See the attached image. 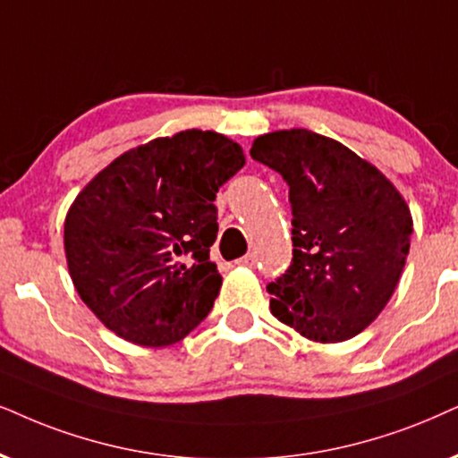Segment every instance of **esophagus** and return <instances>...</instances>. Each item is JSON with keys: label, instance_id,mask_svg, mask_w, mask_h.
Masks as SVG:
<instances>
[{"label": "esophagus", "instance_id": "esophagus-1", "mask_svg": "<svg viewBox=\"0 0 458 458\" xmlns=\"http://www.w3.org/2000/svg\"><path fill=\"white\" fill-rule=\"evenodd\" d=\"M256 262H258V258L253 256V253H247L245 258H241V259H239V264H241V266H249V268H253V266H256Z\"/></svg>", "mask_w": 458, "mask_h": 458}]
</instances>
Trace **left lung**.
<instances>
[{"mask_svg": "<svg viewBox=\"0 0 458 458\" xmlns=\"http://www.w3.org/2000/svg\"><path fill=\"white\" fill-rule=\"evenodd\" d=\"M251 158L285 179L293 216L292 264L266 285L272 315L317 343L363 332L406 264V200L376 166L306 129L258 137Z\"/></svg>", "mask_w": 458, "mask_h": 458, "instance_id": "left-lung-1", "label": "left lung"}]
</instances>
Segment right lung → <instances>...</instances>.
<instances>
[{"label":"right lung","instance_id":"add662e5","mask_svg":"<svg viewBox=\"0 0 458 458\" xmlns=\"http://www.w3.org/2000/svg\"><path fill=\"white\" fill-rule=\"evenodd\" d=\"M245 165L239 143L183 131L129 149L80 192L65 219L69 275L120 338L179 343L222 287L209 262L217 190Z\"/></svg>","mask_w":458,"mask_h":458}]
</instances>
